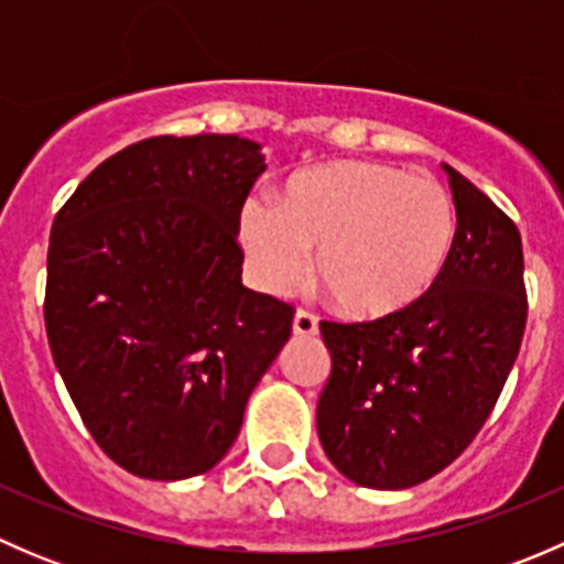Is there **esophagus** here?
<instances>
[{
  "label": "esophagus",
  "mask_w": 564,
  "mask_h": 564,
  "mask_svg": "<svg viewBox=\"0 0 564 564\" xmlns=\"http://www.w3.org/2000/svg\"><path fill=\"white\" fill-rule=\"evenodd\" d=\"M292 333L300 335V338H311V335H316L318 333L316 316L308 314V311H297L292 322Z\"/></svg>",
  "instance_id": "1"
}]
</instances>
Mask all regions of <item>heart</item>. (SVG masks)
Segmentation results:
<instances>
[{"instance_id":"heart-1","label":"heart","mask_w":564,"mask_h":564,"mask_svg":"<svg viewBox=\"0 0 564 564\" xmlns=\"http://www.w3.org/2000/svg\"><path fill=\"white\" fill-rule=\"evenodd\" d=\"M256 283L292 292L316 250L314 278L335 311L379 322L417 305L445 272L458 218L431 176L344 161L294 174L281 209L248 198L237 224Z\"/></svg>"}]
</instances>
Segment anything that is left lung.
Wrapping results in <instances>:
<instances>
[{"label":"left lung","mask_w":564,"mask_h":564,"mask_svg":"<svg viewBox=\"0 0 564 564\" xmlns=\"http://www.w3.org/2000/svg\"><path fill=\"white\" fill-rule=\"evenodd\" d=\"M458 235L436 286L379 322H322L333 371L316 431L351 482L398 491L469 447L519 357L527 324L524 250L513 220L445 166Z\"/></svg>","instance_id":"obj_1"}]
</instances>
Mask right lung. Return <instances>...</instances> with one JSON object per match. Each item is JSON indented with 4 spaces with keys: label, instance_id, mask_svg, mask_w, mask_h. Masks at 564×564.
Here are the masks:
<instances>
[{
    "label": "right lung",
    "instance_id": "1",
    "mask_svg": "<svg viewBox=\"0 0 564 564\" xmlns=\"http://www.w3.org/2000/svg\"><path fill=\"white\" fill-rule=\"evenodd\" d=\"M261 147L155 135L100 163L56 213L45 333L84 425L147 480L204 475L292 335V305L242 286L237 224Z\"/></svg>",
    "mask_w": 564,
    "mask_h": 564
}]
</instances>
